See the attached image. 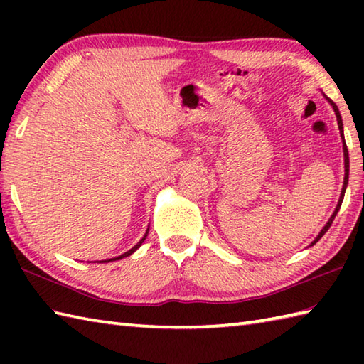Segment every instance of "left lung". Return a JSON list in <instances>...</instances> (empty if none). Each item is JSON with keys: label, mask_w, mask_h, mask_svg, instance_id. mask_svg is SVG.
Listing matches in <instances>:
<instances>
[{"label": "left lung", "mask_w": 364, "mask_h": 364, "mask_svg": "<svg viewBox=\"0 0 364 364\" xmlns=\"http://www.w3.org/2000/svg\"><path fill=\"white\" fill-rule=\"evenodd\" d=\"M328 102H330V105L333 106V109H335V114H336V120H338V127H339V133H341V137H343V141H344V133H343V120H341V115H339V111H338V106L331 102L330 98H327ZM343 149H344V167H346V173H344V186H343V191H341V197H339V202H338V206H336V210H335V213H333V215H331L330 218V220L327 222V225L323 227L322 230H321V233L318 235V237L314 239V241L311 242V245H314L316 242L319 241V239L327 233V230L330 228V225H331V222H333V219H335V215L338 214V211H339V208H341V203H343V198H344V192H346V188H347V183H349V151H347V145H346V142H344V145H343Z\"/></svg>", "instance_id": "8db88e82"}]
</instances>
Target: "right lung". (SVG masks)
Listing matches in <instances>:
<instances>
[{
  "label": "right lung",
  "mask_w": 364,
  "mask_h": 364,
  "mask_svg": "<svg viewBox=\"0 0 364 364\" xmlns=\"http://www.w3.org/2000/svg\"><path fill=\"white\" fill-rule=\"evenodd\" d=\"M146 235H149V233H145V236L141 239V241H139L134 247H133V249H131V250H128L127 253H123V255H120V257H117V258H111V259H106V261H100V262H109V261H115V259H122V258H125V257H129V255L131 253H134L137 249H139V247H141L142 245V242H144V239L146 237Z\"/></svg>",
  "instance_id": "1"
}]
</instances>
